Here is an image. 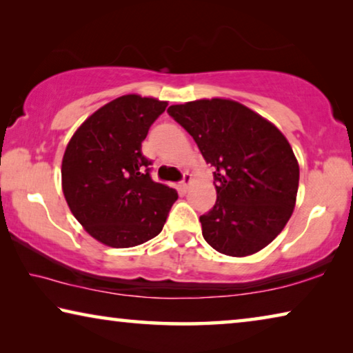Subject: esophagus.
Segmentation results:
<instances>
[{"mask_svg": "<svg viewBox=\"0 0 353 353\" xmlns=\"http://www.w3.org/2000/svg\"><path fill=\"white\" fill-rule=\"evenodd\" d=\"M190 183H191V177H190V174H183V179H182V181L179 182V185H177L179 191H181V193H187V191H188V187H190Z\"/></svg>", "mask_w": 353, "mask_h": 353, "instance_id": "34e87169", "label": "esophagus"}]
</instances>
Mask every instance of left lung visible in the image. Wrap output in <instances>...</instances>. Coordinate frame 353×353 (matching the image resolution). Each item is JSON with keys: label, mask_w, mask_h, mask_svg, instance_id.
<instances>
[{"label": "left lung", "mask_w": 353, "mask_h": 353, "mask_svg": "<svg viewBox=\"0 0 353 353\" xmlns=\"http://www.w3.org/2000/svg\"><path fill=\"white\" fill-rule=\"evenodd\" d=\"M214 172L216 202L199 218L202 236L230 256L259 252L291 218L299 163L285 135L259 113L230 99L171 105Z\"/></svg>", "instance_id": "left-lung-1"}]
</instances>
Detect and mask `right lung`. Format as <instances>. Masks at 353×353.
<instances>
[{
    "mask_svg": "<svg viewBox=\"0 0 353 353\" xmlns=\"http://www.w3.org/2000/svg\"><path fill=\"white\" fill-rule=\"evenodd\" d=\"M168 103L124 94L88 117L62 160V188L71 213L94 240L134 248L162 232L177 191L157 183L141 152L151 124Z\"/></svg>",
    "mask_w": 353,
    "mask_h": 353,
    "instance_id": "add662e5",
    "label": "right lung"
}]
</instances>
